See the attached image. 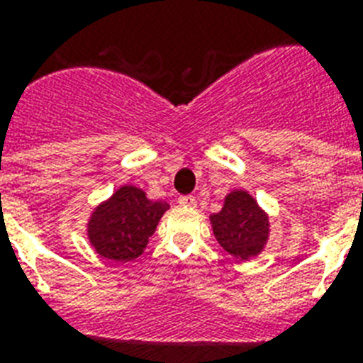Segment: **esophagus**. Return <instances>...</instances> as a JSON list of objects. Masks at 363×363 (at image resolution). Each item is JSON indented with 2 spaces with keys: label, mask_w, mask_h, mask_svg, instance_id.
I'll use <instances>...</instances> for the list:
<instances>
[{
  "label": "esophagus",
  "mask_w": 363,
  "mask_h": 363,
  "mask_svg": "<svg viewBox=\"0 0 363 363\" xmlns=\"http://www.w3.org/2000/svg\"><path fill=\"white\" fill-rule=\"evenodd\" d=\"M196 203H198V199L194 196H181L179 198V205H182V207H196Z\"/></svg>",
  "instance_id": "1"
}]
</instances>
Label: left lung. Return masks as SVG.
<instances>
[{
	"mask_svg": "<svg viewBox=\"0 0 363 363\" xmlns=\"http://www.w3.org/2000/svg\"><path fill=\"white\" fill-rule=\"evenodd\" d=\"M211 224L220 247L239 259L262 252L269 233L267 216L242 190L228 194L220 213L211 215Z\"/></svg>",
	"mask_w": 363,
	"mask_h": 363,
	"instance_id": "8db88e82",
	"label": "left lung"
}]
</instances>
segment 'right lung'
<instances>
[{
	"label": "right lung",
	"instance_id": "1",
	"mask_svg": "<svg viewBox=\"0 0 363 363\" xmlns=\"http://www.w3.org/2000/svg\"><path fill=\"white\" fill-rule=\"evenodd\" d=\"M167 209L165 201L147 199L141 188L122 186L94 211L88 222V239L99 256L130 262L141 256Z\"/></svg>",
	"mask_w": 363,
	"mask_h": 363
}]
</instances>
